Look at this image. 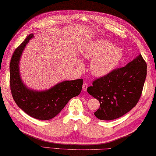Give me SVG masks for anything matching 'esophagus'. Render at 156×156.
I'll use <instances>...</instances> for the list:
<instances>
[{
    "mask_svg": "<svg viewBox=\"0 0 156 156\" xmlns=\"http://www.w3.org/2000/svg\"><path fill=\"white\" fill-rule=\"evenodd\" d=\"M87 87H88V83L87 82H85V83H84L83 86H82V89H83L84 91H86L87 89Z\"/></svg>",
    "mask_w": 156,
    "mask_h": 156,
    "instance_id": "1",
    "label": "esophagus"
}]
</instances>
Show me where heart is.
I'll list each match as a JSON object with an SVG mask.
<instances>
[{"label":"heart","mask_w":156,"mask_h":156,"mask_svg":"<svg viewBox=\"0 0 156 156\" xmlns=\"http://www.w3.org/2000/svg\"><path fill=\"white\" fill-rule=\"evenodd\" d=\"M82 55L91 60L90 71L95 76L107 75L117 65L122 57L121 49L107 40H98L86 48ZM82 66L81 63H79Z\"/></svg>","instance_id":"heart-1"}]
</instances>
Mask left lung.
I'll return each instance as SVG.
<instances>
[{
	"label": "left lung",
	"instance_id": "obj_1",
	"mask_svg": "<svg viewBox=\"0 0 156 156\" xmlns=\"http://www.w3.org/2000/svg\"><path fill=\"white\" fill-rule=\"evenodd\" d=\"M146 75L147 64L140 54L126 66L94 80L87 92L100 102L96 117L110 121L130 111L140 100Z\"/></svg>",
	"mask_w": 156,
	"mask_h": 156
}]
</instances>
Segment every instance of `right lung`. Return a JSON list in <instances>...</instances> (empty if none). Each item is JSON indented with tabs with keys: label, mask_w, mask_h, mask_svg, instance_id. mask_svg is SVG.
<instances>
[{
	"label": "right lung",
	"mask_w": 156,
	"mask_h": 156,
	"mask_svg": "<svg viewBox=\"0 0 156 156\" xmlns=\"http://www.w3.org/2000/svg\"><path fill=\"white\" fill-rule=\"evenodd\" d=\"M33 37V34L29 35L13 53L10 62V88L20 108L33 118L46 121L55 117L72 98L80 93L83 79L62 82L46 91L28 89L20 78L19 63L23 49Z\"/></svg>",
	"instance_id": "obj_1"
}]
</instances>
